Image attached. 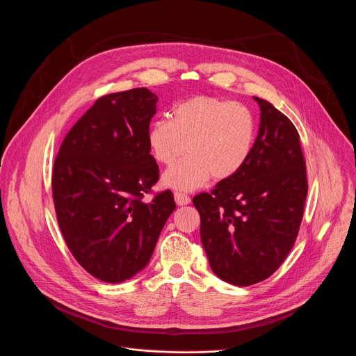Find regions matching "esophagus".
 Listing matches in <instances>:
<instances>
[{
    "label": "esophagus",
    "instance_id": "esophagus-1",
    "mask_svg": "<svg viewBox=\"0 0 356 356\" xmlns=\"http://www.w3.org/2000/svg\"><path fill=\"white\" fill-rule=\"evenodd\" d=\"M175 201H176L177 206H187V204H190L191 198L187 194L177 191V193H175Z\"/></svg>",
    "mask_w": 356,
    "mask_h": 356
}]
</instances>
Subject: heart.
Here are the masks:
<instances>
[{
  "label": "heart",
  "mask_w": 356,
  "mask_h": 356,
  "mask_svg": "<svg viewBox=\"0 0 356 356\" xmlns=\"http://www.w3.org/2000/svg\"><path fill=\"white\" fill-rule=\"evenodd\" d=\"M255 140V118L242 104L198 95L181 101L172 110V120L158 118L146 132L152 156L172 165L163 176L165 187L194 190L213 176L225 180L235 176L248 162Z\"/></svg>",
  "instance_id": "b5f03b06"
}]
</instances>
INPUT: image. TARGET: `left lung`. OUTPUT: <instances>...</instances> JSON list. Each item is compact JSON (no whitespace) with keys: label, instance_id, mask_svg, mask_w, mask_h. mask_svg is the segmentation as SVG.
<instances>
[{"label":"left lung","instance_id":"obj_1","mask_svg":"<svg viewBox=\"0 0 356 356\" xmlns=\"http://www.w3.org/2000/svg\"><path fill=\"white\" fill-rule=\"evenodd\" d=\"M245 166L214 190L193 198L200 235L213 272L250 286L276 272L294 245L307 195L306 162L291 121L269 101Z\"/></svg>","mask_w":356,"mask_h":356}]
</instances>
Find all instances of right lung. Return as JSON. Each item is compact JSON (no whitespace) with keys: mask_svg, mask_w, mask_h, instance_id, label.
<instances>
[{"mask_svg":"<svg viewBox=\"0 0 356 356\" xmlns=\"http://www.w3.org/2000/svg\"><path fill=\"white\" fill-rule=\"evenodd\" d=\"M156 103L145 87L98 98L69 131L54 165L63 238L101 282L121 283L145 269L176 209L169 190L142 201L159 179L146 142Z\"/></svg>","mask_w":356,"mask_h":356,"instance_id":"add662e5","label":"right lung"}]
</instances>
